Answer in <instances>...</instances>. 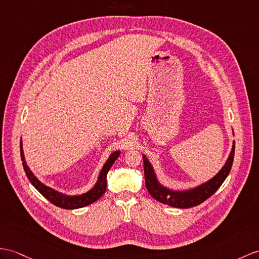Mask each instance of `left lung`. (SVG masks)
<instances>
[{
	"mask_svg": "<svg viewBox=\"0 0 259 259\" xmlns=\"http://www.w3.org/2000/svg\"><path fill=\"white\" fill-rule=\"evenodd\" d=\"M233 135H234V132H233ZM234 151L235 142L233 141L232 149L228 159H226L223 167L219 170L217 175H214L212 178L202 182V184L192 188L182 189V190H174V189H170L160 184L153 165H151L147 157L143 155L145 182H146L147 190L151 197L155 198L157 201L174 207L187 209V207H192L202 203L203 201L210 198L218 190L229 176L233 159H234Z\"/></svg>",
	"mask_w": 259,
	"mask_h": 259,
	"instance_id": "obj_1",
	"label": "left lung"
}]
</instances>
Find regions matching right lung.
<instances>
[{"mask_svg": "<svg viewBox=\"0 0 259 259\" xmlns=\"http://www.w3.org/2000/svg\"><path fill=\"white\" fill-rule=\"evenodd\" d=\"M119 155H121V150L112 151L108 160L105 161L102 169H101L97 182L94 184V186L90 189V190L80 194L71 195V194H66L60 191H57L52 187L44 185L42 182L36 177V176L33 174V171L30 170V168L28 167L26 160H25L23 143L21 141V158L23 161L25 174H26L30 184L33 185L37 190H38L44 197H45L48 201H50L53 204L62 207V209H68V210L79 209V207L87 206L93 202H96L97 200H99L101 197H102L106 190V175H108L109 170L111 169L112 165L114 163V161L117 159V157Z\"/></svg>", "mask_w": 259, "mask_h": 259, "instance_id": "obj_1", "label": "right lung"}]
</instances>
